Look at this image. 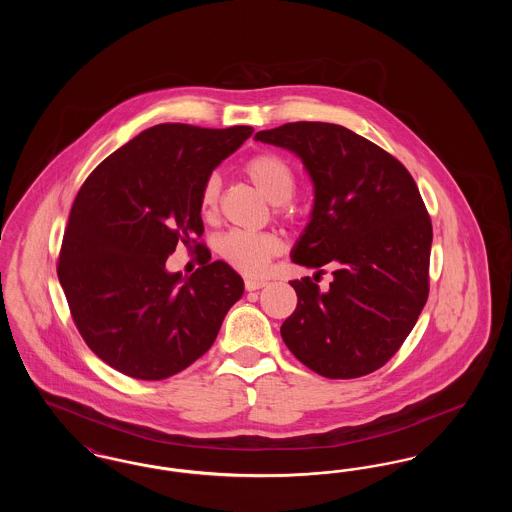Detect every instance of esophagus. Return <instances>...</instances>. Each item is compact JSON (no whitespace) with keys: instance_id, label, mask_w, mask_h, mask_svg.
<instances>
[{"instance_id":"1","label":"esophagus","mask_w":512,"mask_h":512,"mask_svg":"<svg viewBox=\"0 0 512 512\" xmlns=\"http://www.w3.org/2000/svg\"><path fill=\"white\" fill-rule=\"evenodd\" d=\"M265 280H255V278H249V280H245V290L247 292H255V290H261V288H265Z\"/></svg>"}]
</instances>
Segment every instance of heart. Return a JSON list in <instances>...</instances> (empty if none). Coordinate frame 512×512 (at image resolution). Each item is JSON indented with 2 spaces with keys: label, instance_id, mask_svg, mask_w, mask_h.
<instances>
[{
  "label": "heart",
  "instance_id": "b5f03b06",
  "mask_svg": "<svg viewBox=\"0 0 512 512\" xmlns=\"http://www.w3.org/2000/svg\"><path fill=\"white\" fill-rule=\"evenodd\" d=\"M245 176L249 182L267 197L270 203L276 205L280 217H290L292 207L290 199L297 188V178L292 165L276 155V153H257L247 159L244 165ZM220 178L211 174L205 178L199 190V211L203 219L213 220L219 213ZM280 242L276 236L267 232H244V230H230L220 236L217 242V253L230 265L242 274H259L267 267L268 261L278 255Z\"/></svg>",
  "mask_w": 512,
  "mask_h": 512
}]
</instances>
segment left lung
<instances>
[{
  "mask_svg": "<svg viewBox=\"0 0 512 512\" xmlns=\"http://www.w3.org/2000/svg\"><path fill=\"white\" fill-rule=\"evenodd\" d=\"M255 140L293 151L315 186L311 220L292 251L332 268L330 290L292 280L297 307L280 334L324 378L386 365L411 334L430 292L432 220L409 171L382 147L330 122H288ZM315 276V278H317Z\"/></svg>",
  "mask_w": 512,
  "mask_h": 512,
  "instance_id": "left-lung-1",
  "label": "left lung"
}]
</instances>
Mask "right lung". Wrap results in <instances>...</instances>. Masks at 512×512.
I'll list each match as a JSON object with an SVG mask.
<instances>
[{
    "mask_svg": "<svg viewBox=\"0 0 512 512\" xmlns=\"http://www.w3.org/2000/svg\"><path fill=\"white\" fill-rule=\"evenodd\" d=\"M251 134V126L157 124L82 184L57 276L80 336L103 363L136 380H165L213 345L244 280L197 242L199 190ZM178 243L198 251L202 267L190 279L164 268Z\"/></svg>",
    "mask_w": 512,
    "mask_h": 512,
    "instance_id": "right-lung-1",
    "label": "right lung"
}]
</instances>
